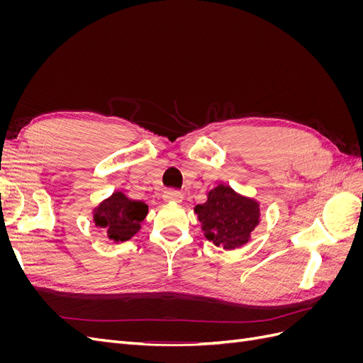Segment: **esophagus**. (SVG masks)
<instances>
[{
	"instance_id": "34e87169",
	"label": "esophagus",
	"mask_w": 363,
	"mask_h": 363,
	"mask_svg": "<svg viewBox=\"0 0 363 363\" xmlns=\"http://www.w3.org/2000/svg\"><path fill=\"white\" fill-rule=\"evenodd\" d=\"M163 200L168 201V203H182L183 200V195L180 191H175V189H167L163 192Z\"/></svg>"
}]
</instances>
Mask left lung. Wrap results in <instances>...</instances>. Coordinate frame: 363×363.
<instances>
[{"label":"left lung","mask_w":363,"mask_h":363,"mask_svg":"<svg viewBox=\"0 0 363 363\" xmlns=\"http://www.w3.org/2000/svg\"><path fill=\"white\" fill-rule=\"evenodd\" d=\"M194 212L206 239L224 250L245 245L260 223L259 201L238 194L224 183L208 191L206 203L196 204Z\"/></svg>","instance_id":"left-lung-1"}]
</instances>
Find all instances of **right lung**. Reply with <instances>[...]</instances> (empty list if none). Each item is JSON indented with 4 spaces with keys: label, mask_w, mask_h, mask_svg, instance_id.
<instances>
[{
    "label": "right lung",
    "mask_w": 363,
    "mask_h": 363,
    "mask_svg": "<svg viewBox=\"0 0 363 363\" xmlns=\"http://www.w3.org/2000/svg\"><path fill=\"white\" fill-rule=\"evenodd\" d=\"M147 213L148 206L144 201L131 200L121 191L113 192L92 211L95 225L104 230L113 242H125L133 238Z\"/></svg>",
    "instance_id": "add662e5"
}]
</instances>
